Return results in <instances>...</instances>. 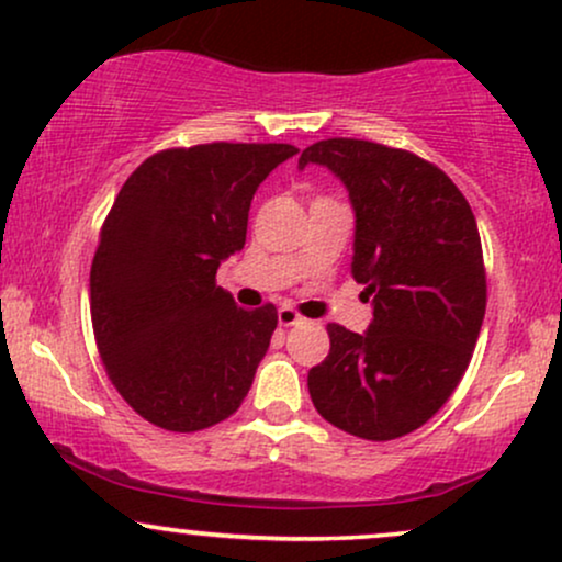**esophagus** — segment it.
<instances>
[{
  "label": "esophagus",
  "instance_id": "34e87169",
  "mask_svg": "<svg viewBox=\"0 0 562 562\" xmlns=\"http://www.w3.org/2000/svg\"><path fill=\"white\" fill-rule=\"evenodd\" d=\"M277 322H280L282 327H293V325H299V322H303V317L299 312H295L293 306H288V303H285V306L277 308Z\"/></svg>",
  "mask_w": 562,
  "mask_h": 562
}]
</instances>
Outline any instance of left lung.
<instances>
[{
    "instance_id": "left-lung-1",
    "label": "left lung",
    "mask_w": 562,
    "mask_h": 562,
    "mask_svg": "<svg viewBox=\"0 0 562 562\" xmlns=\"http://www.w3.org/2000/svg\"><path fill=\"white\" fill-rule=\"evenodd\" d=\"M327 166L346 184L353 280L372 299L367 333L327 325L330 353L308 393L335 428L391 441L417 430L465 375L483 314L486 272L470 203L438 166L367 139H322L299 169Z\"/></svg>"
}]
</instances>
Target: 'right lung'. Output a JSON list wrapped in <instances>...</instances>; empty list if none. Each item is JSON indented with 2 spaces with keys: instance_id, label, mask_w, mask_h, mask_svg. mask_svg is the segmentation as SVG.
Instances as JSON below:
<instances>
[{
  "instance_id": "add662e5",
  "label": "right lung",
  "mask_w": 562,
  "mask_h": 562,
  "mask_svg": "<svg viewBox=\"0 0 562 562\" xmlns=\"http://www.w3.org/2000/svg\"><path fill=\"white\" fill-rule=\"evenodd\" d=\"M293 145L211 142L150 156L100 232L89 308L102 364L126 404L173 434L235 415L277 327L240 308L216 269L243 250L250 200Z\"/></svg>"
}]
</instances>
